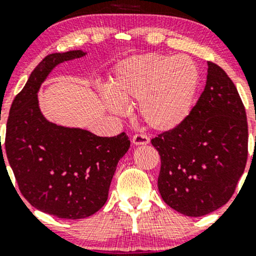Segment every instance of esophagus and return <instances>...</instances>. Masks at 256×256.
Returning a JSON list of instances; mask_svg holds the SVG:
<instances>
[{
    "mask_svg": "<svg viewBox=\"0 0 256 256\" xmlns=\"http://www.w3.org/2000/svg\"><path fill=\"white\" fill-rule=\"evenodd\" d=\"M132 143L134 146H146L149 143V137L146 134H137L132 137Z\"/></svg>",
    "mask_w": 256,
    "mask_h": 256,
    "instance_id": "1",
    "label": "esophagus"
}]
</instances>
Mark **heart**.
Masks as SVG:
<instances>
[{"mask_svg": "<svg viewBox=\"0 0 256 256\" xmlns=\"http://www.w3.org/2000/svg\"><path fill=\"white\" fill-rule=\"evenodd\" d=\"M200 83L196 64L186 56L148 54L122 62L108 84L106 107L126 113L138 104L143 122L155 131H171L186 119Z\"/></svg>", "mask_w": 256, "mask_h": 256, "instance_id": "heart-1", "label": "heart"}]
</instances>
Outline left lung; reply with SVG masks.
Returning a JSON list of instances; mask_svg holds the SVG:
<instances>
[{"instance_id": "left-lung-1", "label": "left lung", "mask_w": 256, "mask_h": 256, "mask_svg": "<svg viewBox=\"0 0 256 256\" xmlns=\"http://www.w3.org/2000/svg\"><path fill=\"white\" fill-rule=\"evenodd\" d=\"M207 66L204 90L186 119L152 140L161 158V198L188 216L224 206L248 156V124L238 91L218 64L208 61Z\"/></svg>"}]
</instances>
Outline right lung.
<instances>
[{
    "label": "right lung",
    "instance_id": "1",
    "mask_svg": "<svg viewBox=\"0 0 256 256\" xmlns=\"http://www.w3.org/2000/svg\"><path fill=\"white\" fill-rule=\"evenodd\" d=\"M86 54L70 50L44 58L14 98L7 122L4 148L20 192L38 210L61 219H83L101 210L116 165L130 148L125 132L100 137L54 124L40 112L38 91L49 73Z\"/></svg>",
    "mask_w": 256,
    "mask_h": 256
}]
</instances>
